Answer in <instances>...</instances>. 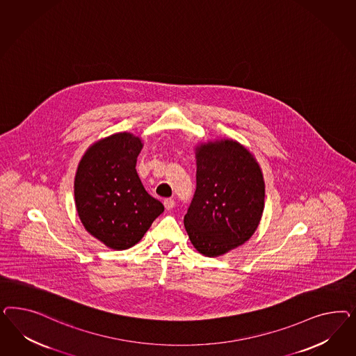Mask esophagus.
Here are the masks:
<instances>
[{"mask_svg":"<svg viewBox=\"0 0 356 356\" xmlns=\"http://www.w3.org/2000/svg\"><path fill=\"white\" fill-rule=\"evenodd\" d=\"M163 204H164V207L167 210H171V209H173V206H175V200L173 198H165Z\"/></svg>","mask_w":356,"mask_h":356,"instance_id":"obj_1","label":"esophagus"}]
</instances>
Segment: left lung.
I'll list each match as a JSON object with an SVG mask.
<instances>
[{"instance_id": "obj_1", "label": "left lung", "mask_w": 356, "mask_h": 356, "mask_svg": "<svg viewBox=\"0 0 356 356\" xmlns=\"http://www.w3.org/2000/svg\"><path fill=\"white\" fill-rule=\"evenodd\" d=\"M197 186L184 226L200 253L218 257L244 244L259 227L265 183L259 163L236 140L197 146Z\"/></svg>"}]
</instances>
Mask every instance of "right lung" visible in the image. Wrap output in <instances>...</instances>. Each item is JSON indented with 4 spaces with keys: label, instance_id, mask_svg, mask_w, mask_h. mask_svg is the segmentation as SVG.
Returning a JSON list of instances; mask_svg holds the SVG:
<instances>
[{
    "label": "right lung",
    "instance_id": "1",
    "mask_svg": "<svg viewBox=\"0 0 356 356\" xmlns=\"http://www.w3.org/2000/svg\"><path fill=\"white\" fill-rule=\"evenodd\" d=\"M140 137L116 133L97 140L81 159L74 180L79 219L108 248L136 245L164 211L151 197L136 170L142 150Z\"/></svg>",
    "mask_w": 356,
    "mask_h": 356
}]
</instances>
